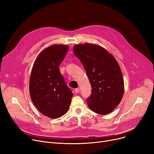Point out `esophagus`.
<instances>
[{"label": "esophagus", "instance_id": "obj_1", "mask_svg": "<svg viewBox=\"0 0 154 154\" xmlns=\"http://www.w3.org/2000/svg\"><path fill=\"white\" fill-rule=\"evenodd\" d=\"M74 91H75V94H79V92H80V88H75Z\"/></svg>", "mask_w": 154, "mask_h": 154}]
</instances>
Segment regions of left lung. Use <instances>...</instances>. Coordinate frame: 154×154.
Listing matches in <instances>:
<instances>
[{"label": "left lung", "instance_id": "left-lung-1", "mask_svg": "<svg viewBox=\"0 0 154 154\" xmlns=\"http://www.w3.org/2000/svg\"><path fill=\"white\" fill-rule=\"evenodd\" d=\"M74 51L82 63L91 86V94L87 99L89 108L100 115L109 113L120 103L125 91L118 62L106 49L98 45H75Z\"/></svg>", "mask_w": 154, "mask_h": 154}]
</instances>
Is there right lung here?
<instances>
[{"mask_svg":"<svg viewBox=\"0 0 154 154\" xmlns=\"http://www.w3.org/2000/svg\"><path fill=\"white\" fill-rule=\"evenodd\" d=\"M68 49L69 46L64 45L46 48L37 56L31 72V99L38 111L50 118L64 115L74 95L59 69Z\"/></svg>","mask_w":154,"mask_h":154,"instance_id":"add662e5","label":"right lung"}]
</instances>
